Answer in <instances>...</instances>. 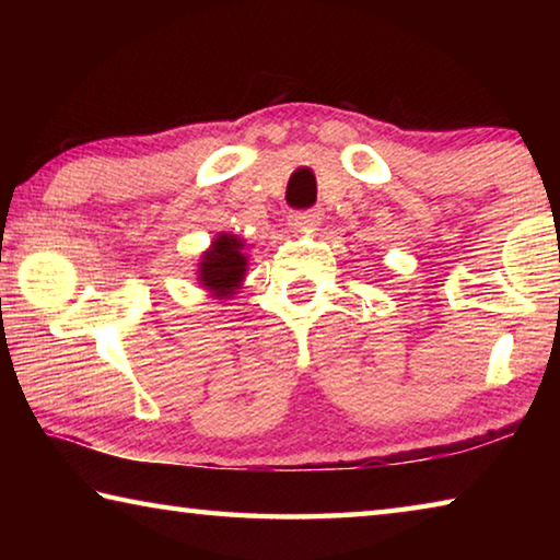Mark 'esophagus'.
I'll use <instances>...</instances> for the list:
<instances>
[{
    "mask_svg": "<svg viewBox=\"0 0 560 560\" xmlns=\"http://www.w3.org/2000/svg\"><path fill=\"white\" fill-rule=\"evenodd\" d=\"M320 222V212L316 210H296V212H289V226L296 232H306V230H314Z\"/></svg>",
    "mask_w": 560,
    "mask_h": 560,
    "instance_id": "34e87169",
    "label": "esophagus"
}]
</instances>
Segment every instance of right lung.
Here are the masks:
<instances>
[{"label":"right lung","mask_w":560,"mask_h":560,"mask_svg":"<svg viewBox=\"0 0 560 560\" xmlns=\"http://www.w3.org/2000/svg\"><path fill=\"white\" fill-rule=\"evenodd\" d=\"M244 244L234 234H222L212 242V249L205 254L200 264V281L214 296H230L240 287L246 271Z\"/></svg>","instance_id":"right-lung-1"}]
</instances>
